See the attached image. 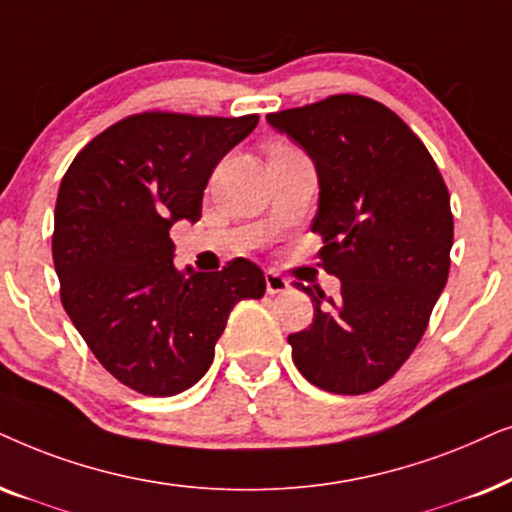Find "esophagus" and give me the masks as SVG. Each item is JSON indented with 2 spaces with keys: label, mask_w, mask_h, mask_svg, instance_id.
Returning a JSON list of instances; mask_svg holds the SVG:
<instances>
[{
  "label": "esophagus",
  "mask_w": 512,
  "mask_h": 512,
  "mask_svg": "<svg viewBox=\"0 0 512 512\" xmlns=\"http://www.w3.org/2000/svg\"><path fill=\"white\" fill-rule=\"evenodd\" d=\"M264 281H267V292L269 295H281L290 288V281L288 278H283L281 274H276V271H267L264 274Z\"/></svg>",
  "instance_id": "obj_1"
}]
</instances>
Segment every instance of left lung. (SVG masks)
Returning <instances> with one entry per match:
<instances>
[{
	"label": "left lung",
	"instance_id": "left-lung-1",
	"mask_svg": "<svg viewBox=\"0 0 512 512\" xmlns=\"http://www.w3.org/2000/svg\"><path fill=\"white\" fill-rule=\"evenodd\" d=\"M318 175L320 260L339 297L295 283L313 323L288 337L297 370L339 395L386 384L417 349L447 285L454 220L433 156L398 114L363 95H332L267 114Z\"/></svg>",
	"mask_w": 512,
	"mask_h": 512
}]
</instances>
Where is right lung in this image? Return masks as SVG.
<instances>
[{
    "mask_svg": "<svg viewBox=\"0 0 512 512\" xmlns=\"http://www.w3.org/2000/svg\"><path fill=\"white\" fill-rule=\"evenodd\" d=\"M257 121L135 114L88 142L60 182V299L100 365L133 391L166 398L194 386L236 302L267 290L243 257L222 271L177 269L170 241L175 222H199L215 166Z\"/></svg>",
    "mask_w": 512,
    "mask_h": 512,
    "instance_id": "right-lung-1",
    "label": "right lung"
}]
</instances>
